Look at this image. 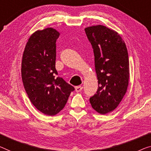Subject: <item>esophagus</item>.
<instances>
[{
    "instance_id": "obj_1",
    "label": "esophagus",
    "mask_w": 151,
    "mask_h": 151,
    "mask_svg": "<svg viewBox=\"0 0 151 151\" xmlns=\"http://www.w3.org/2000/svg\"><path fill=\"white\" fill-rule=\"evenodd\" d=\"M82 89H83V87L82 86H76V91L77 92H80Z\"/></svg>"
}]
</instances>
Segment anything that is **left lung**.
Masks as SVG:
<instances>
[{
  "instance_id": "obj_1",
  "label": "left lung",
  "mask_w": 151,
  "mask_h": 151,
  "mask_svg": "<svg viewBox=\"0 0 151 151\" xmlns=\"http://www.w3.org/2000/svg\"><path fill=\"white\" fill-rule=\"evenodd\" d=\"M94 55L99 88L90 98L92 107L105 115L115 110L126 94L129 78L128 53L122 37L102 25L85 28Z\"/></svg>"
}]
</instances>
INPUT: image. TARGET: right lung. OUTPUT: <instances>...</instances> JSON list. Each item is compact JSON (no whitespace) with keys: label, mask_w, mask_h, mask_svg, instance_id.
I'll return each mask as SVG.
<instances>
[{"label":"right lung","mask_w":151,"mask_h":151,"mask_svg":"<svg viewBox=\"0 0 151 151\" xmlns=\"http://www.w3.org/2000/svg\"><path fill=\"white\" fill-rule=\"evenodd\" d=\"M59 32L52 27L37 30L25 45L22 63L24 88L34 106L44 114L53 116L65 106L74 88L55 69L56 41Z\"/></svg>","instance_id":"1"}]
</instances>
